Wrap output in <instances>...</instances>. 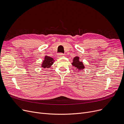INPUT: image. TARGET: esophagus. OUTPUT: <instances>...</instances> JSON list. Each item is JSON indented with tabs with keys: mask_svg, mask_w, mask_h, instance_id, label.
<instances>
[{
	"mask_svg": "<svg viewBox=\"0 0 124 124\" xmlns=\"http://www.w3.org/2000/svg\"><path fill=\"white\" fill-rule=\"evenodd\" d=\"M63 55H64V54L62 53H59V54H58L57 56H58V57H62V56H63Z\"/></svg>",
	"mask_w": 124,
	"mask_h": 124,
	"instance_id": "34e87169",
	"label": "esophagus"
}]
</instances>
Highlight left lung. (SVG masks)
Returning <instances> with one entry per match:
<instances>
[{
  "mask_svg": "<svg viewBox=\"0 0 124 124\" xmlns=\"http://www.w3.org/2000/svg\"><path fill=\"white\" fill-rule=\"evenodd\" d=\"M79 58V57L76 56V57H74L73 58V62H72V66L77 68L76 69L78 70V71L83 70L85 68V66L83 64V62H80Z\"/></svg>",
  "mask_w": 124,
  "mask_h": 124,
  "instance_id": "8db88e82",
  "label": "left lung"
}]
</instances>
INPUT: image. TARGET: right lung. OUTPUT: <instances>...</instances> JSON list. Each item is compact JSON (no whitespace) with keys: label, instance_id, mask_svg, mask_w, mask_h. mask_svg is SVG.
Here are the masks:
<instances>
[{"label":"right lung","instance_id":"1","mask_svg":"<svg viewBox=\"0 0 124 124\" xmlns=\"http://www.w3.org/2000/svg\"><path fill=\"white\" fill-rule=\"evenodd\" d=\"M55 60L50 56L46 55L44 57V60L43 61L42 63H41V67L43 68H50V67L53 64Z\"/></svg>","mask_w":124,"mask_h":124}]
</instances>
